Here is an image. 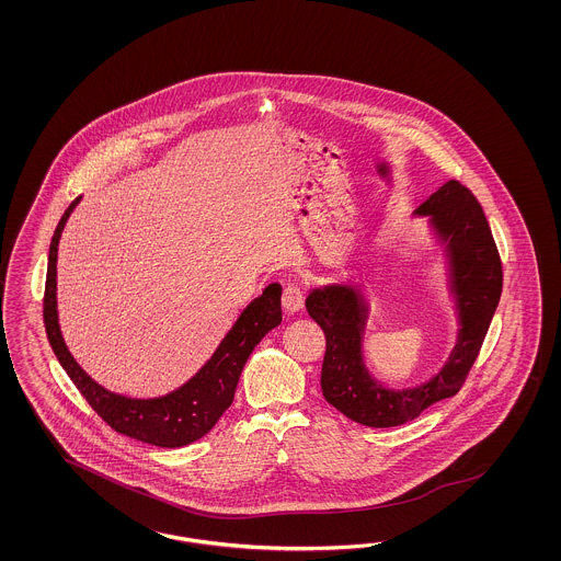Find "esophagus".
Wrapping results in <instances>:
<instances>
[{"mask_svg":"<svg viewBox=\"0 0 561 561\" xmlns=\"http://www.w3.org/2000/svg\"><path fill=\"white\" fill-rule=\"evenodd\" d=\"M282 302L288 312H298L305 305V291L300 288L298 282H288L284 284V294H282Z\"/></svg>","mask_w":561,"mask_h":561,"instance_id":"esophagus-1","label":"esophagus"}]
</instances>
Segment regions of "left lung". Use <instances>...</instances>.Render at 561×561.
Masks as SVG:
<instances>
[{"mask_svg":"<svg viewBox=\"0 0 561 561\" xmlns=\"http://www.w3.org/2000/svg\"><path fill=\"white\" fill-rule=\"evenodd\" d=\"M415 216H425L450 265V291L459 310L457 343L436 376L411 389L376 382L362 356L368 305L354 286H324L306 298L308 314L321 324L324 352L321 389L343 415L370 427H392L415 420L424 409L455 397L476 364L502 294V261L476 195L450 179Z\"/></svg>","mask_w":561,"mask_h":561,"instance_id":"obj_1","label":"left lung"}]
</instances>
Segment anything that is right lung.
<instances>
[{
  "label": "right lung",
  "instance_id": "1",
  "mask_svg": "<svg viewBox=\"0 0 561 561\" xmlns=\"http://www.w3.org/2000/svg\"><path fill=\"white\" fill-rule=\"evenodd\" d=\"M80 199L82 197L69 205L61 216L49 247L43 319L53 352L88 405L115 432L160 448H179L199 440L232 405L238 378L256 343L282 323V286L270 284L263 289V294L240 312L237 323L226 333L202 370L176 391L153 399H131L106 391L69 354L57 319V247L69 214Z\"/></svg>",
  "mask_w": 561,
  "mask_h": 561
}]
</instances>
